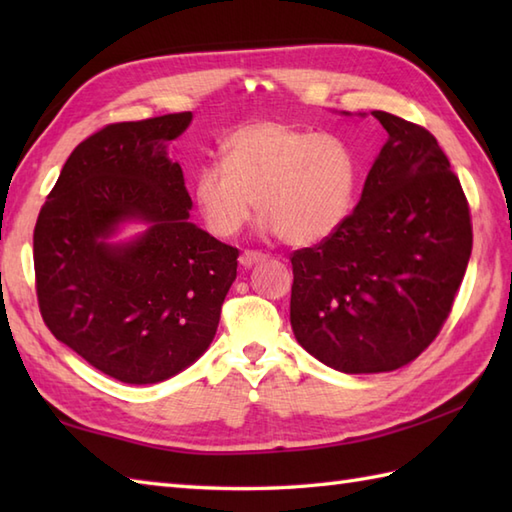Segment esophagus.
<instances>
[{
	"mask_svg": "<svg viewBox=\"0 0 512 512\" xmlns=\"http://www.w3.org/2000/svg\"><path fill=\"white\" fill-rule=\"evenodd\" d=\"M264 259H266L264 253H257V250H244L242 257H239V264H242L244 268H250L259 262H264Z\"/></svg>",
	"mask_w": 512,
	"mask_h": 512,
	"instance_id": "1",
	"label": "esophagus"
}]
</instances>
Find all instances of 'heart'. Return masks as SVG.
Instances as JSON below:
<instances>
[{
  "label": "heart",
  "instance_id": "1",
  "mask_svg": "<svg viewBox=\"0 0 512 512\" xmlns=\"http://www.w3.org/2000/svg\"><path fill=\"white\" fill-rule=\"evenodd\" d=\"M220 154L222 165L200 167L191 187L215 237H235L255 204L264 231L290 246L321 244L352 215L361 167L339 136L257 121L228 134Z\"/></svg>",
  "mask_w": 512,
  "mask_h": 512
}]
</instances>
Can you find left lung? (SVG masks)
<instances>
[{
	"label": "left lung",
	"instance_id": "left-lung-1",
	"mask_svg": "<svg viewBox=\"0 0 512 512\" xmlns=\"http://www.w3.org/2000/svg\"><path fill=\"white\" fill-rule=\"evenodd\" d=\"M356 209L330 239L295 250L290 325L299 345L345 374L418 358L447 321L469 266V202L438 140L387 112Z\"/></svg>",
	"mask_w": 512,
	"mask_h": 512
}]
</instances>
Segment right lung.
<instances>
[{
  "mask_svg": "<svg viewBox=\"0 0 512 512\" xmlns=\"http://www.w3.org/2000/svg\"><path fill=\"white\" fill-rule=\"evenodd\" d=\"M193 114L114 123L65 160L37 217L35 277L48 330L129 385L180 374L209 350L239 250L195 226L167 145ZM144 231L118 240L125 223Z\"/></svg>",
  "mask_w": 512,
  "mask_h": 512,
  "instance_id": "right-lung-1",
  "label": "right lung"
}]
</instances>
